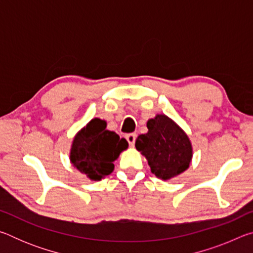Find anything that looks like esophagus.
Returning a JSON list of instances; mask_svg holds the SVG:
<instances>
[{
  "instance_id": "34e87169",
  "label": "esophagus",
  "mask_w": 253,
  "mask_h": 253,
  "mask_svg": "<svg viewBox=\"0 0 253 253\" xmlns=\"http://www.w3.org/2000/svg\"><path fill=\"white\" fill-rule=\"evenodd\" d=\"M126 139H127V142L129 143V146L132 147L135 145L136 134H128V135H126Z\"/></svg>"
}]
</instances>
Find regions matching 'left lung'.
<instances>
[{
    "label": "left lung",
    "mask_w": 253,
    "mask_h": 253,
    "mask_svg": "<svg viewBox=\"0 0 253 253\" xmlns=\"http://www.w3.org/2000/svg\"><path fill=\"white\" fill-rule=\"evenodd\" d=\"M147 128L146 134L137 137L135 146L147 160L152 173L168 181L186 170L193 157L186 132L164 114L149 119Z\"/></svg>",
    "instance_id": "obj_1"
}]
</instances>
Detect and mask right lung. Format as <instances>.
<instances>
[{
  "label": "right lung",
  "instance_id": "1",
  "mask_svg": "<svg viewBox=\"0 0 253 253\" xmlns=\"http://www.w3.org/2000/svg\"><path fill=\"white\" fill-rule=\"evenodd\" d=\"M107 123L93 118L72 140L70 162L91 181H100L114 170V162L128 148L125 138L107 129Z\"/></svg>",
  "mask_w": 253,
  "mask_h": 253
}]
</instances>
